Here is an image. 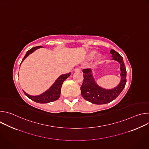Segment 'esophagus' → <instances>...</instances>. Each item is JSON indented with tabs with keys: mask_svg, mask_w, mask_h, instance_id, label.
<instances>
[{
	"mask_svg": "<svg viewBox=\"0 0 149 149\" xmlns=\"http://www.w3.org/2000/svg\"><path fill=\"white\" fill-rule=\"evenodd\" d=\"M74 71H75V72H80L81 70V69H80L79 68H76L74 69Z\"/></svg>",
	"mask_w": 149,
	"mask_h": 149,
	"instance_id": "esophagus-1",
	"label": "esophagus"
}]
</instances>
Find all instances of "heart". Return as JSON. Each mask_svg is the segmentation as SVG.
<instances>
[{"label": "heart", "instance_id": "obj_1", "mask_svg": "<svg viewBox=\"0 0 149 149\" xmlns=\"http://www.w3.org/2000/svg\"><path fill=\"white\" fill-rule=\"evenodd\" d=\"M95 51H91L89 54H88V58H89V59H91L94 55H95ZM99 56H97V58H99Z\"/></svg>", "mask_w": 149, "mask_h": 149}]
</instances>
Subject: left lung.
<instances>
[{"label":"left lung","instance_id":"8db88e82","mask_svg":"<svg viewBox=\"0 0 149 149\" xmlns=\"http://www.w3.org/2000/svg\"><path fill=\"white\" fill-rule=\"evenodd\" d=\"M112 60L117 61L120 65L121 80L117 86L111 89L101 87L95 82L90 68L82 70L84 81L81 87V93L83 98L95 104H105L115 100L122 92L126 84V70L121 55L113 49L110 51Z\"/></svg>","mask_w":149,"mask_h":149}]
</instances>
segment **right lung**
I'll use <instances>...</instances> for the list:
<instances>
[{"label": "right lung", "instance_id": "obj_1", "mask_svg": "<svg viewBox=\"0 0 149 149\" xmlns=\"http://www.w3.org/2000/svg\"><path fill=\"white\" fill-rule=\"evenodd\" d=\"M42 48L41 46H38L36 47H33L30 50L28 51L26 55H25L24 58H23L22 62L25 60L26 58H27L31 54L33 53L35 51L36 49ZM21 62V63H22ZM20 63V64H21ZM71 74V72H70L68 74H64L60 75L56 80L55 81V82L52 85V86L47 90L46 91L43 93L42 94L38 95H31L28 94H27L24 91V93L29 98L33 100V101L38 102V103H48L50 102H52L54 101L57 100L61 95V87L64 81Z\"/></svg>", "mask_w": 149, "mask_h": 149}]
</instances>
